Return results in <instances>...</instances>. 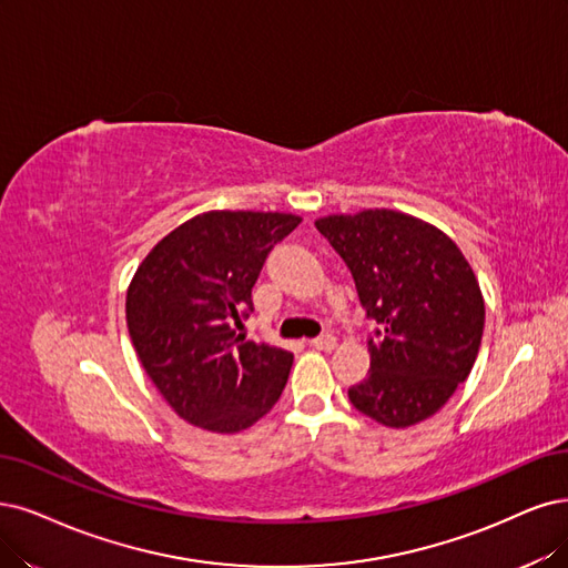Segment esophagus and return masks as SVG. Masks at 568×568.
<instances>
[{
	"mask_svg": "<svg viewBox=\"0 0 568 568\" xmlns=\"http://www.w3.org/2000/svg\"><path fill=\"white\" fill-rule=\"evenodd\" d=\"M308 344H311L313 348H318V351H332L334 346H337V339H334V334H321V337L311 339Z\"/></svg>",
	"mask_w": 568,
	"mask_h": 568,
	"instance_id": "1",
	"label": "esophagus"
}]
</instances>
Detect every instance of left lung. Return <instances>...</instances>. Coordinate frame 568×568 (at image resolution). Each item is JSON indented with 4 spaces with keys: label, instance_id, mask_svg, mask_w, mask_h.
<instances>
[{
    "label": "left lung",
    "instance_id": "8db88e82",
    "mask_svg": "<svg viewBox=\"0 0 568 568\" xmlns=\"http://www.w3.org/2000/svg\"><path fill=\"white\" fill-rule=\"evenodd\" d=\"M316 229L376 323L351 405L388 428L424 422L468 379L481 344L485 300L470 264L443 231L395 210L329 215Z\"/></svg>",
    "mask_w": 568,
    "mask_h": 568
}]
</instances>
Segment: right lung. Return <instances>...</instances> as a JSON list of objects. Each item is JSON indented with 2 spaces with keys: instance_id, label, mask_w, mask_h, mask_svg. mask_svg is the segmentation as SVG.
<instances>
[{
  "instance_id": "right-lung-1",
  "label": "right lung",
  "mask_w": 568,
  "mask_h": 568,
  "mask_svg": "<svg viewBox=\"0 0 568 568\" xmlns=\"http://www.w3.org/2000/svg\"><path fill=\"white\" fill-rule=\"evenodd\" d=\"M302 220L213 210L171 231L144 257L125 323L150 379L184 422L239 433L278 403L292 353L236 332L273 245Z\"/></svg>"
}]
</instances>
